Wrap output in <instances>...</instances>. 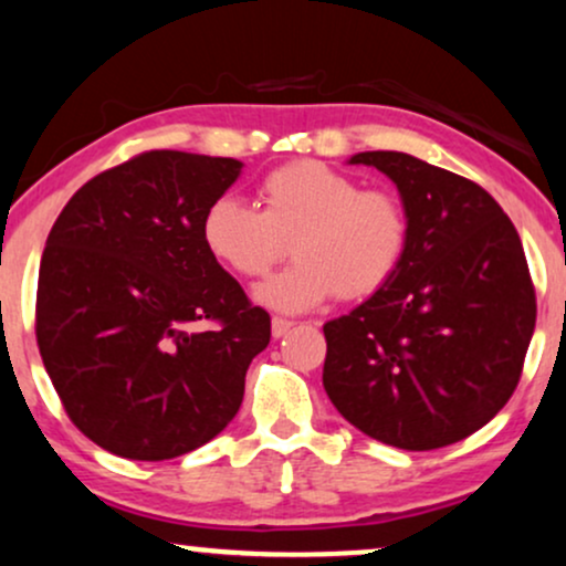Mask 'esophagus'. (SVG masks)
Here are the masks:
<instances>
[{"instance_id": "34e87169", "label": "esophagus", "mask_w": 566, "mask_h": 566, "mask_svg": "<svg viewBox=\"0 0 566 566\" xmlns=\"http://www.w3.org/2000/svg\"><path fill=\"white\" fill-rule=\"evenodd\" d=\"M292 326H295V324L287 322V318H279V316L271 318V335H274L276 339L284 337L292 329Z\"/></svg>"}]
</instances>
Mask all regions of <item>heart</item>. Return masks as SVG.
Returning <instances> with one entry per match:
<instances>
[{"label": "heart", "instance_id": "heart-1", "mask_svg": "<svg viewBox=\"0 0 566 566\" xmlns=\"http://www.w3.org/2000/svg\"><path fill=\"white\" fill-rule=\"evenodd\" d=\"M263 210L218 197L202 216V242L237 276H263L292 248L295 263L258 284L276 313H305L343 297H369L390 282L408 242L403 206L382 189L318 160H295L258 184Z\"/></svg>", "mask_w": 566, "mask_h": 566}]
</instances>
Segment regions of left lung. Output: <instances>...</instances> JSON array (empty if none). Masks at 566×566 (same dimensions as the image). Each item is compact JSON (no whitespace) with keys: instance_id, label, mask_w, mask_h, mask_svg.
Masks as SVG:
<instances>
[{"instance_id":"8db88e82","label":"left lung","mask_w":566,"mask_h":566,"mask_svg":"<svg viewBox=\"0 0 566 566\" xmlns=\"http://www.w3.org/2000/svg\"><path fill=\"white\" fill-rule=\"evenodd\" d=\"M408 221L390 282L324 324V390L356 430L403 451L451 446L512 398L535 332L522 240L474 181L406 153H358Z\"/></svg>"}]
</instances>
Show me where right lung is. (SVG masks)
Returning a JSON list of instances; mask_svg holds the SVG:
<instances>
[{"label": "right lung", "mask_w": 566, "mask_h": 566, "mask_svg": "<svg viewBox=\"0 0 566 566\" xmlns=\"http://www.w3.org/2000/svg\"><path fill=\"white\" fill-rule=\"evenodd\" d=\"M242 166L153 149L86 181L46 237L39 353L67 417L105 451L176 459L240 411L271 318L208 253L202 216Z\"/></svg>", "instance_id": "add662e5"}]
</instances>
